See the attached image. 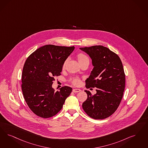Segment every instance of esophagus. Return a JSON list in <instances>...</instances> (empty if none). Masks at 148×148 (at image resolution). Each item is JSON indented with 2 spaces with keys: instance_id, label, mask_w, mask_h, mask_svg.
<instances>
[{
  "instance_id": "34e87169",
  "label": "esophagus",
  "mask_w": 148,
  "mask_h": 148,
  "mask_svg": "<svg viewBox=\"0 0 148 148\" xmlns=\"http://www.w3.org/2000/svg\"><path fill=\"white\" fill-rule=\"evenodd\" d=\"M73 91L74 92H79L81 91V90L79 89H74L73 90Z\"/></svg>"
}]
</instances>
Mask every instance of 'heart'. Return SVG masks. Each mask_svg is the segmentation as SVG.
<instances>
[{
  "instance_id": "b5f03b06",
  "label": "heart",
  "mask_w": 148,
  "mask_h": 148,
  "mask_svg": "<svg viewBox=\"0 0 148 148\" xmlns=\"http://www.w3.org/2000/svg\"><path fill=\"white\" fill-rule=\"evenodd\" d=\"M77 59H78V61L79 62H83L84 60H89L88 57L84 54L83 53H79L78 55H77ZM66 61H65L64 64H63V67L65 66V64H66ZM80 80L77 78H75L74 79H73V83L74 84V85H79L80 84Z\"/></svg>"
}]
</instances>
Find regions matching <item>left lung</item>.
<instances>
[{"label":"left lung","mask_w":148,"mask_h":148,"mask_svg":"<svg viewBox=\"0 0 148 148\" xmlns=\"http://www.w3.org/2000/svg\"><path fill=\"white\" fill-rule=\"evenodd\" d=\"M92 60L94 66L86 87L96 88V94L88 95L83 103V110L91 118L103 119L112 115L117 109L125 88V74L121 60L118 55L108 48L93 46L80 48Z\"/></svg>","instance_id":"left-lung-1"}]
</instances>
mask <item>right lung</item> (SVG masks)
Wrapping results in <instances>:
<instances>
[{
	"mask_svg": "<svg viewBox=\"0 0 148 148\" xmlns=\"http://www.w3.org/2000/svg\"><path fill=\"white\" fill-rule=\"evenodd\" d=\"M74 46L52 45L38 48L27 58L22 74V91L30 110L42 118L59 112L72 88L65 86L56 91L52 86L54 77L61 75L63 65Z\"/></svg>",
	"mask_w": 148,
	"mask_h": 148,
	"instance_id": "add662e5",
	"label": "right lung"
}]
</instances>
